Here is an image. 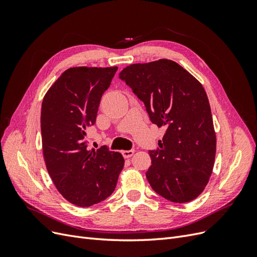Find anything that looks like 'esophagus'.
Returning a JSON list of instances; mask_svg holds the SVG:
<instances>
[{"label":"esophagus","mask_w":257,"mask_h":257,"mask_svg":"<svg viewBox=\"0 0 257 257\" xmlns=\"http://www.w3.org/2000/svg\"><path fill=\"white\" fill-rule=\"evenodd\" d=\"M134 152H135V150L131 149V150H124V151H122L121 153H122V155H123V158H124V159H128V158H131V157H132V155L134 154Z\"/></svg>","instance_id":"34e87169"}]
</instances>
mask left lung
Returning <instances> with one entry per match:
<instances>
[{
    "label": "left lung",
    "instance_id": "obj_1",
    "mask_svg": "<svg viewBox=\"0 0 257 257\" xmlns=\"http://www.w3.org/2000/svg\"><path fill=\"white\" fill-rule=\"evenodd\" d=\"M119 78L145 104L153 124L166 133L146 177L155 193L174 203H188L204 191L211 176L216 139L211 109L200 82L167 59L132 64Z\"/></svg>",
    "mask_w": 257,
    "mask_h": 257
}]
</instances>
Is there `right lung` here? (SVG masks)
<instances>
[{"instance_id": "obj_1", "label": "right lung", "mask_w": 257, "mask_h": 257, "mask_svg": "<svg viewBox=\"0 0 257 257\" xmlns=\"http://www.w3.org/2000/svg\"><path fill=\"white\" fill-rule=\"evenodd\" d=\"M118 67H73L62 74L42 104L43 152L48 173L65 199L79 207L114 191L124 159L107 147L91 150L85 131L95 124L100 99Z\"/></svg>"}]
</instances>
